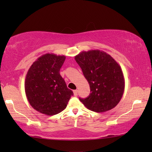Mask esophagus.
I'll return each mask as SVG.
<instances>
[{
    "label": "esophagus",
    "mask_w": 152,
    "mask_h": 152,
    "mask_svg": "<svg viewBox=\"0 0 152 152\" xmlns=\"http://www.w3.org/2000/svg\"><path fill=\"white\" fill-rule=\"evenodd\" d=\"M73 92H74V94L75 96H76L77 95H78V90H74Z\"/></svg>",
    "instance_id": "34e87169"
}]
</instances>
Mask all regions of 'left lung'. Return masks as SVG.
<instances>
[{
  "label": "left lung",
  "mask_w": 152,
  "mask_h": 152,
  "mask_svg": "<svg viewBox=\"0 0 152 152\" xmlns=\"http://www.w3.org/2000/svg\"><path fill=\"white\" fill-rule=\"evenodd\" d=\"M88 81L91 93L80 101L87 109L103 113L119 103L125 90V79L121 68L109 54L103 51H82L75 56Z\"/></svg>",
  "instance_id": "left-lung-1"
}]
</instances>
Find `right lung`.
I'll return each mask as SVG.
<instances>
[{"label":"right lung","instance_id":"add662e5","mask_svg":"<svg viewBox=\"0 0 152 152\" xmlns=\"http://www.w3.org/2000/svg\"><path fill=\"white\" fill-rule=\"evenodd\" d=\"M65 56L45 53L36 60L28 70L25 91L33 109L52 116L66 109L73 92L68 88L60 70Z\"/></svg>","mask_w":152,"mask_h":152}]
</instances>
